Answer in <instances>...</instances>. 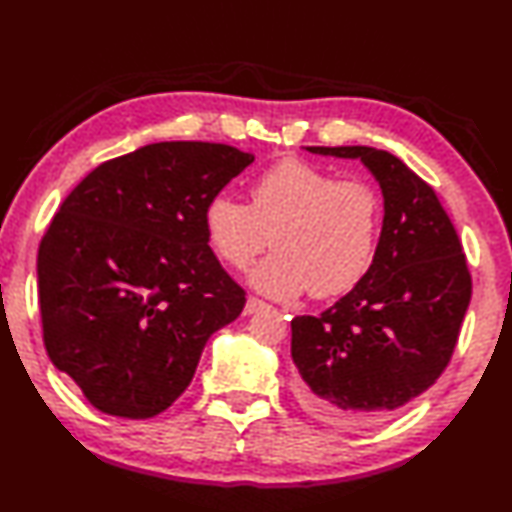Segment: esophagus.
<instances>
[{
    "label": "esophagus",
    "mask_w": 512,
    "mask_h": 512,
    "mask_svg": "<svg viewBox=\"0 0 512 512\" xmlns=\"http://www.w3.org/2000/svg\"><path fill=\"white\" fill-rule=\"evenodd\" d=\"M265 308H269L263 299H258V297H247V302H245V315H254V313H260V310H265Z\"/></svg>",
    "instance_id": "1"
}]
</instances>
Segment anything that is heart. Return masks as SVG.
<instances>
[{"mask_svg": "<svg viewBox=\"0 0 512 512\" xmlns=\"http://www.w3.org/2000/svg\"><path fill=\"white\" fill-rule=\"evenodd\" d=\"M252 204L217 193L204 206V232L215 254L247 269L265 247H276L252 273L256 291L291 299L350 293L376 258L382 208L365 182L336 180L310 162L284 158L252 184Z\"/></svg>", "mask_w": 512, "mask_h": 512, "instance_id": "b5f03b06", "label": "heart"}]
</instances>
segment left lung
Here are the masks:
<instances>
[{"instance_id": "obj_1", "label": "left lung", "mask_w": 512, "mask_h": 512, "mask_svg": "<svg viewBox=\"0 0 512 512\" xmlns=\"http://www.w3.org/2000/svg\"><path fill=\"white\" fill-rule=\"evenodd\" d=\"M358 158L384 197L382 232L365 280L319 317L291 321L295 397L308 415L358 428L428 391L454 354L471 273L432 186L384 149L306 147Z\"/></svg>"}]
</instances>
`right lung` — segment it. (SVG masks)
Masks as SVG:
<instances>
[{
    "mask_svg": "<svg viewBox=\"0 0 512 512\" xmlns=\"http://www.w3.org/2000/svg\"><path fill=\"white\" fill-rule=\"evenodd\" d=\"M252 162L221 143H152L102 162L62 202L36 260L43 341L97 410H167L210 334L241 315L245 291L208 245L204 206Z\"/></svg>",
    "mask_w": 512,
    "mask_h": 512,
    "instance_id": "add662e5",
    "label": "right lung"
}]
</instances>
